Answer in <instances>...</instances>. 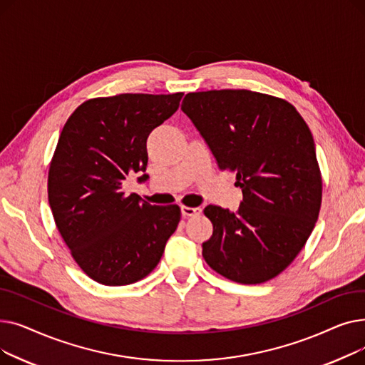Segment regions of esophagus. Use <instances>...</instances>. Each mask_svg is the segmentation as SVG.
I'll use <instances>...</instances> for the list:
<instances>
[{"instance_id": "esophagus-1", "label": "esophagus", "mask_w": 365, "mask_h": 365, "mask_svg": "<svg viewBox=\"0 0 365 365\" xmlns=\"http://www.w3.org/2000/svg\"><path fill=\"white\" fill-rule=\"evenodd\" d=\"M180 212H182V216H185V217H195V216L201 215V208L200 207H186V205H182L180 207Z\"/></svg>"}]
</instances>
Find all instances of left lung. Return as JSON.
I'll use <instances>...</instances> for the list:
<instances>
[{
  "mask_svg": "<svg viewBox=\"0 0 365 365\" xmlns=\"http://www.w3.org/2000/svg\"><path fill=\"white\" fill-rule=\"evenodd\" d=\"M182 110L242 189L237 212L204 208L213 235L202 242V257L240 284L275 278L300 253L319 215L322 180L308 124L289 102L250 90L187 93Z\"/></svg>",
  "mask_w": 365,
  "mask_h": 365,
  "instance_id": "8db88e82",
  "label": "left lung"
}]
</instances>
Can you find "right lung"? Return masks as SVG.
<instances>
[{"instance_id": "1", "label": "right lung", "mask_w": 365, "mask_h": 365, "mask_svg": "<svg viewBox=\"0 0 365 365\" xmlns=\"http://www.w3.org/2000/svg\"><path fill=\"white\" fill-rule=\"evenodd\" d=\"M182 98L125 93L90 99L61 133L48 170V202L72 257L96 282L127 285L145 278L176 231L178 205H150L125 195L123 185L128 175L145 173L148 136Z\"/></svg>"}]
</instances>
